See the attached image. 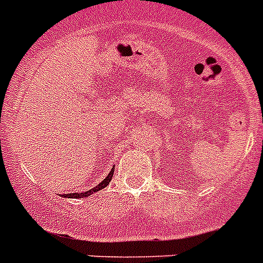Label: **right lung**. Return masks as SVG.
<instances>
[{
  "mask_svg": "<svg viewBox=\"0 0 263 263\" xmlns=\"http://www.w3.org/2000/svg\"><path fill=\"white\" fill-rule=\"evenodd\" d=\"M113 173H115V166H113V168L110 170V173L108 174V176L105 177V180H102V182H100L96 187H93V189H89V191L83 192V193H69V194H63V197H67V198H81V197H87L89 194L95 193V192H98L101 191V189H104L105 186H108L109 185V182L112 181V177H113Z\"/></svg>",
  "mask_w": 263,
  "mask_h": 263,
  "instance_id": "1",
  "label": "right lung"
}]
</instances>
